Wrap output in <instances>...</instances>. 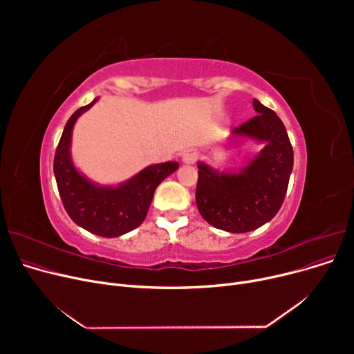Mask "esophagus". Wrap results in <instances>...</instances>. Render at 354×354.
<instances>
[{
  "instance_id": "34e87169",
  "label": "esophagus",
  "mask_w": 354,
  "mask_h": 354,
  "mask_svg": "<svg viewBox=\"0 0 354 354\" xmlns=\"http://www.w3.org/2000/svg\"><path fill=\"white\" fill-rule=\"evenodd\" d=\"M196 159H198V152L195 151V149H189V151H187V152H185V153L182 155L183 163L191 165V163H195Z\"/></svg>"
}]
</instances>
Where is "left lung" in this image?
<instances>
[{
    "label": "left lung",
    "instance_id": "obj_1",
    "mask_svg": "<svg viewBox=\"0 0 354 354\" xmlns=\"http://www.w3.org/2000/svg\"><path fill=\"white\" fill-rule=\"evenodd\" d=\"M252 104L258 115L234 127L232 133L264 140L258 156L241 174H216L207 165H198L199 214L212 227L236 234L259 228L280 211L294 162L281 119L257 99Z\"/></svg>",
    "mask_w": 354,
    "mask_h": 354
}]
</instances>
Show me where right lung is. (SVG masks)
Returning <instances> with one entry per match:
<instances>
[{
	"label": "right lung",
	"mask_w": 354,
	"mask_h": 354,
	"mask_svg": "<svg viewBox=\"0 0 354 354\" xmlns=\"http://www.w3.org/2000/svg\"><path fill=\"white\" fill-rule=\"evenodd\" d=\"M90 104L77 109L67 120L54 155V176L59 194L68 216L91 234L111 238L138 228L146 218L158 185L174 174L178 162L147 166L118 188L96 187L80 175L70 159L71 130L77 118Z\"/></svg>",
	"instance_id": "right-lung-1"
}]
</instances>
